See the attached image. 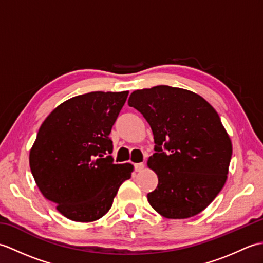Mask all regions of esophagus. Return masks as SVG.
Listing matches in <instances>:
<instances>
[{
	"mask_svg": "<svg viewBox=\"0 0 263 263\" xmlns=\"http://www.w3.org/2000/svg\"><path fill=\"white\" fill-rule=\"evenodd\" d=\"M143 168H144V165H143L142 163L135 164V171H136V172H141Z\"/></svg>",
	"mask_w": 263,
	"mask_h": 263,
	"instance_id": "obj_1",
	"label": "esophagus"
}]
</instances>
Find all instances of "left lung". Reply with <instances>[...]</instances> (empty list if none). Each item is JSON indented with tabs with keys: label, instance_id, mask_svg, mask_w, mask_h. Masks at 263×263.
I'll list each match as a JSON object with an SVG mask.
<instances>
[{
	"label": "left lung",
	"instance_id": "8db88e82",
	"mask_svg": "<svg viewBox=\"0 0 263 263\" xmlns=\"http://www.w3.org/2000/svg\"><path fill=\"white\" fill-rule=\"evenodd\" d=\"M128 106L153 130L148 166L158 185L147 194L161 216L184 219L208 206L226 182L232 142L214 107L185 89L156 86L131 93Z\"/></svg>",
	"mask_w": 263,
	"mask_h": 263
}]
</instances>
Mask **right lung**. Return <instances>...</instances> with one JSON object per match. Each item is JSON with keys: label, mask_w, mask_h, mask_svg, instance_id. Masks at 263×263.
Segmentation results:
<instances>
[{"label": "right lung", "mask_w": 263, "mask_h": 263, "mask_svg": "<svg viewBox=\"0 0 263 263\" xmlns=\"http://www.w3.org/2000/svg\"><path fill=\"white\" fill-rule=\"evenodd\" d=\"M128 91H92L58 106L30 150L38 189L71 220H97L107 212L131 164H114L111 127Z\"/></svg>", "instance_id": "add662e5"}]
</instances>
